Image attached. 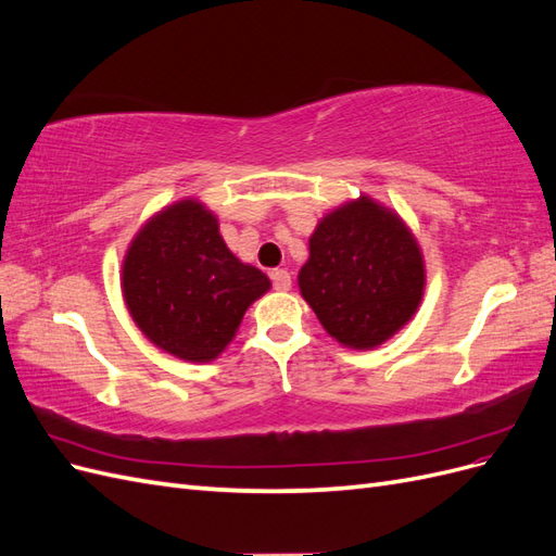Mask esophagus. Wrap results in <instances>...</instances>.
<instances>
[{
	"label": "esophagus",
	"mask_w": 556,
	"mask_h": 556,
	"mask_svg": "<svg viewBox=\"0 0 556 556\" xmlns=\"http://www.w3.org/2000/svg\"><path fill=\"white\" fill-rule=\"evenodd\" d=\"M271 282L278 292H288L292 288V276H290V271H285V268H274Z\"/></svg>",
	"instance_id": "34e87169"
}]
</instances>
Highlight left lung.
Listing matches in <instances>:
<instances>
[{
  "label": "left lung",
  "instance_id": "1",
  "mask_svg": "<svg viewBox=\"0 0 556 556\" xmlns=\"http://www.w3.org/2000/svg\"><path fill=\"white\" fill-rule=\"evenodd\" d=\"M299 271L301 296L336 341L371 350L415 315L425 294V262L410 229L371 197L325 215Z\"/></svg>",
  "mask_w": 556,
  "mask_h": 556
}]
</instances>
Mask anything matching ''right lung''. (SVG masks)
I'll list each match as a JSON object with an SVG mask.
<instances>
[{
  "instance_id": "add662e5",
  "label": "right lung",
  "mask_w": 556,
  "mask_h": 556,
  "mask_svg": "<svg viewBox=\"0 0 556 556\" xmlns=\"http://www.w3.org/2000/svg\"><path fill=\"white\" fill-rule=\"evenodd\" d=\"M268 288L266 274L231 255L217 217L197 199L150 217L123 262L134 323L160 350L197 364L220 355Z\"/></svg>"
}]
</instances>
